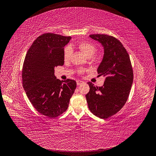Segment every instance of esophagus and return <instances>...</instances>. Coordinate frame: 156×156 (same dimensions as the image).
Listing matches in <instances>:
<instances>
[{
	"instance_id": "esophagus-1",
	"label": "esophagus",
	"mask_w": 156,
	"mask_h": 156,
	"mask_svg": "<svg viewBox=\"0 0 156 156\" xmlns=\"http://www.w3.org/2000/svg\"><path fill=\"white\" fill-rule=\"evenodd\" d=\"M83 83H84V82L82 81H80V80H78V81H77V84L78 86L81 85V84H82Z\"/></svg>"
}]
</instances>
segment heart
Here are the masks:
<instances>
[{
	"mask_svg": "<svg viewBox=\"0 0 156 156\" xmlns=\"http://www.w3.org/2000/svg\"><path fill=\"white\" fill-rule=\"evenodd\" d=\"M78 49L81 51L83 53L87 55L88 57H90L97 50V47L95 44L89 41L83 40L79 41L77 45ZM71 55H72V50L68 47H66L64 50V61H68L69 60ZM85 72V69L83 68L78 69V73L80 74L83 73Z\"/></svg>",
	"mask_w": 156,
	"mask_h": 156,
	"instance_id": "obj_1",
	"label": "heart"
}]
</instances>
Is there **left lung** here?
I'll return each instance as SVG.
<instances>
[{"label":"left lung","mask_w":156,"mask_h":156,"mask_svg":"<svg viewBox=\"0 0 156 156\" xmlns=\"http://www.w3.org/2000/svg\"><path fill=\"white\" fill-rule=\"evenodd\" d=\"M104 47V56L98 68L99 75L105 77L102 87L88 82L90 91L86 95L90 111L105 119L115 115L128 99L133 80L129 54L121 42L107 34H91Z\"/></svg>","instance_id":"1"}]
</instances>
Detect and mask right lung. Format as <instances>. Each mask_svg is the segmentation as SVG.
Segmentation results:
<instances>
[{
    "instance_id": "1",
    "label": "right lung",
    "mask_w": 156,
    "mask_h": 156,
    "mask_svg": "<svg viewBox=\"0 0 156 156\" xmlns=\"http://www.w3.org/2000/svg\"><path fill=\"white\" fill-rule=\"evenodd\" d=\"M71 38L44 33L33 42L23 62L22 81L27 96L37 112L51 119L67 110L77 87L74 80L60 81L54 75V68L64 65V47Z\"/></svg>"
}]
</instances>
